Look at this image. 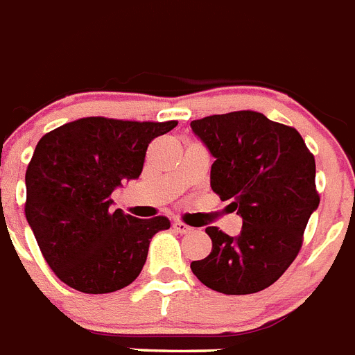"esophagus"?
I'll list each match as a JSON object with an SVG mask.
<instances>
[{
  "label": "esophagus",
  "instance_id": "34e87169",
  "mask_svg": "<svg viewBox=\"0 0 355 355\" xmlns=\"http://www.w3.org/2000/svg\"><path fill=\"white\" fill-rule=\"evenodd\" d=\"M173 229L177 230L178 234H189L191 230H193V227H189V225H186L184 221H175L173 223Z\"/></svg>",
  "mask_w": 355,
  "mask_h": 355
}]
</instances>
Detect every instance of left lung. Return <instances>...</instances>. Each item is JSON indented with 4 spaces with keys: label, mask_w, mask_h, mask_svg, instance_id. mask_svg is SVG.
I'll list each match as a JSON object with an SVG mask.
<instances>
[{
    "label": "left lung",
    "mask_w": 355,
    "mask_h": 355,
    "mask_svg": "<svg viewBox=\"0 0 355 355\" xmlns=\"http://www.w3.org/2000/svg\"><path fill=\"white\" fill-rule=\"evenodd\" d=\"M214 157L211 187L232 200L243 218L230 237L207 227L212 250L191 270L202 284L225 295H250L271 286L295 261L304 230L318 209L316 164L297 128L255 110L214 114L191 121Z\"/></svg>",
    "instance_id": "8db88e82"
}]
</instances>
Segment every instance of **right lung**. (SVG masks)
Returning a JSON list of instances; mask_svg holds the SVG:
<instances>
[{"label":"right lung","mask_w":355,"mask_h":355,"mask_svg":"<svg viewBox=\"0 0 355 355\" xmlns=\"http://www.w3.org/2000/svg\"><path fill=\"white\" fill-rule=\"evenodd\" d=\"M177 121L82 118L48 132L26 169L24 214L48 266L64 284L101 295L132 284L166 216L112 211V191L143 171L148 144Z\"/></svg>","instance_id":"right-lung-1"}]
</instances>
